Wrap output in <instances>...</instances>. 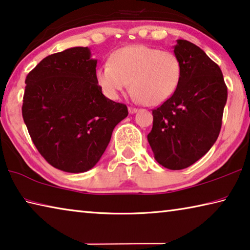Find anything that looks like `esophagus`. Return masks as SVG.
<instances>
[{
  "mask_svg": "<svg viewBox=\"0 0 250 250\" xmlns=\"http://www.w3.org/2000/svg\"><path fill=\"white\" fill-rule=\"evenodd\" d=\"M128 112L129 114H135L138 112V108H135V107H128Z\"/></svg>",
  "mask_w": 250,
  "mask_h": 250,
  "instance_id": "1",
  "label": "esophagus"
}]
</instances>
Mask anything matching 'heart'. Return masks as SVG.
<instances>
[{
	"label": "heart",
	"instance_id": "b5f03b06",
	"mask_svg": "<svg viewBox=\"0 0 250 250\" xmlns=\"http://www.w3.org/2000/svg\"><path fill=\"white\" fill-rule=\"evenodd\" d=\"M181 79L182 64L175 53L144 44L118 49L96 72L98 86L107 98L118 99L132 82L135 97L152 106L168 101Z\"/></svg>",
	"mask_w": 250,
	"mask_h": 250
}]
</instances>
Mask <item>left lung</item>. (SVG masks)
Segmentation results:
<instances>
[{"mask_svg": "<svg viewBox=\"0 0 250 250\" xmlns=\"http://www.w3.org/2000/svg\"><path fill=\"white\" fill-rule=\"evenodd\" d=\"M174 53L182 64L181 83L168 101L152 110L147 141L162 167L182 170L217 141L228 93L221 69L198 45L178 40Z\"/></svg>", "mask_w": 250, "mask_h": 250, "instance_id": "obj_1", "label": "left lung"}]
</instances>
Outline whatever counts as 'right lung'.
Masks as SVG:
<instances>
[{
	"instance_id": "right-lung-1",
	"label": "right lung",
	"mask_w": 250,
	"mask_h": 250,
	"mask_svg": "<svg viewBox=\"0 0 250 250\" xmlns=\"http://www.w3.org/2000/svg\"><path fill=\"white\" fill-rule=\"evenodd\" d=\"M96 66L89 49L75 47L45 57L25 79L22 116L33 144L69 173L94 167L128 115L127 106L103 95Z\"/></svg>"
}]
</instances>
